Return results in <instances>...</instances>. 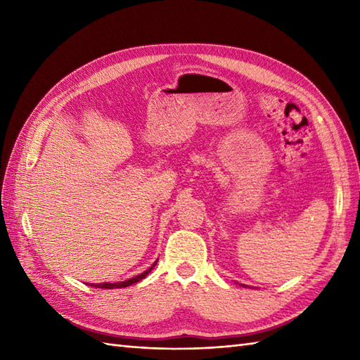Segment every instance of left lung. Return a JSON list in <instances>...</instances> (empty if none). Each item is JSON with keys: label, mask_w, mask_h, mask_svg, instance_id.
<instances>
[{"label": "left lung", "mask_w": 360, "mask_h": 360, "mask_svg": "<svg viewBox=\"0 0 360 360\" xmlns=\"http://www.w3.org/2000/svg\"><path fill=\"white\" fill-rule=\"evenodd\" d=\"M241 286H244V288H246V285H241Z\"/></svg>", "instance_id": "8db88e82"}]
</instances>
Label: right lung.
Wrapping results in <instances>:
<instances>
[{
  "instance_id": "obj_1",
  "label": "right lung",
  "mask_w": 360,
  "mask_h": 360,
  "mask_svg": "<svg viewBox=\"0 0 360 360\" xmlns=\"http://www.w3.org/2000/svg\"><path fill=\"white\" fill-rule=\"evenodd\" d=\"M158 259L159 258H156V262L153 263L147 271H143L142 274H137L136 277H131V278H127V280H122V281H96V283H86V285H89V286H94V288H102V289H116V288H127V286H129V285H134V283H137V281H141V280H143L145 277H147V275L153 271V267L156 266V263H158Z\"/></svg>"
}]
</instances>
